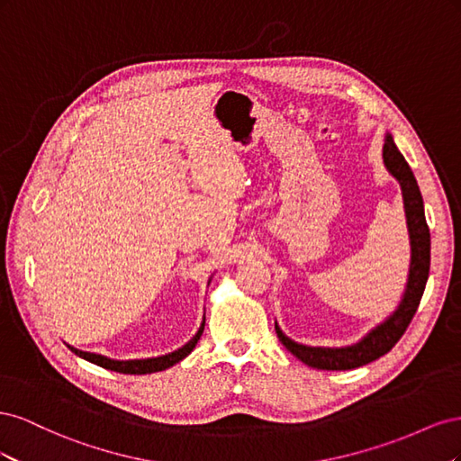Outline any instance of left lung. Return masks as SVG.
I'll use <instances>...</instances> for the list:
<instances>
[{
  "instance_id": "8db88e82",
  "label": "left lung",
  "mask_w": 461,
  "mask_h": 461,
  "mask_svg": "<svg viewBox=\"0 0 461 461\" xmlns=\"http://www.w3.org/2000/svg\"><path fill=\"white\" fill-rule=\"evenodd\" d=\"M383 161L386 171L393 175L402 188L403 198V212H406V222L410 232V248H411V259H410V273L406 290H403L402 300L393 315H388L383 323L371 329L364 339L352 346L344 348H323V346H305L298 344L281 330L275 323L276 337L285 344L290 354H294L305 366L325 371H346L356 369L361 366H367L371 361L379 359L386 352L393 350V346L402 339L406 332L408 325L420 308V302L423 296V290L429 278L430 267V232L425 221V209L423 198L417 180L410 169L408 161L403 159L400 149L394 144L393 134H384V146H383Z\"/></svg>"
}]
</instances>
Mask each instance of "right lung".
Here are the masks:
<instances>
[{
  "instance_id": "obj_1",
  "label": "right lung",
  "mask_w": 461,
  "mask_h": 461,
  "mask_svg": "<svg viewBox=\"0 0 461 461\" xmlns=\"http://www.w3.org/2000/svg\"><path fill=\"white\" fill-rule=\"evenodd\" d=\"M212 281V278H209ZM209 285V283H207ZM203 325H205V317L202 321V325L198 329V332L194 334V337L183 346L178 348V350L171 352V354H165V356H159V357H148V359H127V361H121V359H111V357H105L102 354H92V352H82V350H77V348L68 346L71 350L82 357L90 361V364L94 366H100L104 369H109V371H117V373H124V375H146V373H158V371H165L173 367L175 364H178V361H183L194 348H196L202 332H203Z\"/></svg>"
}]
</instances>
